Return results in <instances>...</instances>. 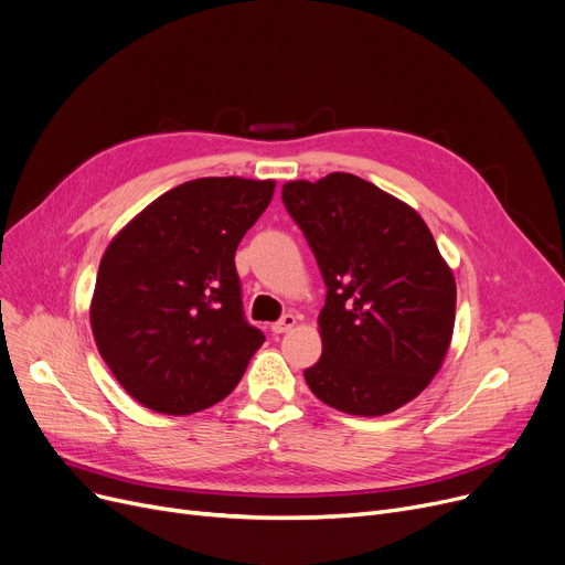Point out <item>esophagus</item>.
<instances>
[{
  "mask_svg": "<svg viewBox=\"0 0 565 565\" xmlns=\"http://www.w3.org/2000/svg\"><path fill=\"white\" fill-rule=\"evenodd\" d=\"M295 322H298V318H295L292 313H284L277 322H273V334H284V332H288V330H292L295 328Z\"/></svg>",
  "mask_w": 565,
  "mask_h": 565,
  "instance_id": "1",
  "label": "esophagus"
}]
</instances>
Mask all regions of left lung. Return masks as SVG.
<instances>
[{
	"label": "left lung",
	"mask_w": 565,
	"mask_h": 565,
	"mask_svg": "<svg viewBox=\"0 0 565 565\" xmlns=\"http://www.w3.org/2000/svg\"><path fill=\"white\" fill-rule=\"evenodd\" d=\"M281 201L328 286L309 390L360 417L398 409L428 387L454 334L456 281L433 233L352 173L286 183Z\"/></svg>",
	"instance_id": "1"
}]
</instances>
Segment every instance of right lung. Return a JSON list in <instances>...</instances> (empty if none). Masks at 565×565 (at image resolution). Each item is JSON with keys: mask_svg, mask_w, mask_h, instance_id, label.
Masks as SVG:
<instances>
[{"mask_svg": "<svg viewBox=\"0 0 565 565\" xmlns=\"http://www.w3.org/2000/svg\"><path fill=\"white\" fill-rule=\"evenodd\" d=\"M273 194V181L196 178L109 243L92 328L105 364L141 405L192 414L241 382L265 337L245 318L235 249Z\"/></svg>", "mask_w": 565, "mask_h": 565, "instance_id": "right-lung-1", "label": "right lung"}]
</instances>
